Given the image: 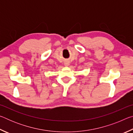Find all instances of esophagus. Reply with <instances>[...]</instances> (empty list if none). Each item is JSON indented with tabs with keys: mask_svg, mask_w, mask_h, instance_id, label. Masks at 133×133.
<instances>
[{
	"mask_svg": "<svg viewBox=\"0 0 133 133\" xmlns=\"http://www.w3.org/2000/svg\"><path fill=\"white\" fill-rule=\"evenodd\" d=\"M69 62H65L64 63V66H69Z\"/></svg>",
	"mask_w": 133,
	"mask_h": 133,
	"instance_id": "esophagus-1",
	"label": "esophagus"
}]
</instances>
